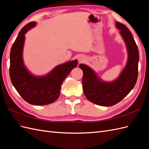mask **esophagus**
I'll use <instances>...</instances> for the list:
<instances>
[{"label": "esophagus", "instance_id": "34e87169", "mask_svg": "<svg viewBox=\"0 0 149 149\" xmlns=\"http://www.w3.org/2000/svg\"><path fill=\"white\" fill-rule=\"evenodd\" d=\"M78 59L79 62V63H81V62H83V61H84L85 60V59H86V58H85L83 55H80V56H78Z\"/></svg>", "mask_w": 149, "mask_h": 149}]
</instances>
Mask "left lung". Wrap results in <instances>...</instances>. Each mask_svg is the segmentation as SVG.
Here are the masks:
<instances>
[{
  "instance_id": "1",
  "label": "left lung",
  "mask_w": 149,
  "mask_h": 149,
  "mask_svg": "<svg viewBox=\"0 0 149 149\" xmlns=\"http://www.w3.org/2000/svg\"><path fill=\"white\" fill-rule=\"evenodd\" d=\"M116 27L123 39L127 51V61L116 79L106 81L96 71L85 64H80L83 71V89L85 96L94 104L111 106L120 102L134 88L138 76L139 50L130 31L125 25L116 22Z\"/></svg>"
}]
</instances>
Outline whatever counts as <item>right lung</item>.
I'll list each match as a JSON object with an SVG mask.
<instances>
[{
  "instance_id": "right-lung-1",
  "label": "right lung",
  "mask_w": 149,
  "mask_h": 149,
  "mask_svg": "<svg viewBox=\"0 0 149 149\" xmlns=\"http://www.w3.org/2000/svg\"><path fill=\"white\" fill-rule=\"evenodd\" d=\"M36 25V22L25 25L13 43L10 54V77L13 86L25 101L35 106H43L53 103L59 97L61 84L77 66L78 60L57 65L42 76L31 73L24 64L23 51L25 35Z\"/></svg>"
}]
</instances>
